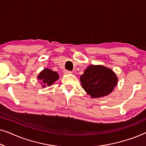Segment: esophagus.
<instances>
[{"mask_svg":"<svg viewBox=\"0 0 146 146\" xmlns=\"http://www.w3.org/2000/svg\"><path fill=\"white\" fill-rule=\"evenodd\" d=\"M72 72L70 71H69V70H64V74H71Z\"/></svg>","mask_w":146,"mask_h":146,"instance_id":"1","label":"esophagus"}]
</instances>
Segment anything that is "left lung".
<instances>
[{
  "label": "left lung",
  "mask_w": 146,
  "mask_h": 146,
  "mask_svg": "<svg viewBox=\"0 0 146 146\" xmlns=\"http://www.w3.org/2000/svg\"><path fill=\"white\" fill-rule=\"evenodd\" d=\"M82 88L92 98H101L113 90L117 77L110 68L102 65H90L80 76Z\"/></svg>",
  "instance_id": "8db88e82"
}]
</instances>
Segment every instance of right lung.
I'll return each instance as SVG.
<instances>
[{"mask_svg":"<svg viewBox=\"0 0 146 146\" xmlns=\"http://www.w3.org/2000/svg\"><path fill=\"white\" fill-rule=\"evenodd\" d=\"M43 88L50 86L59 79V75L56 72H54L50 69L45 68L41 71L37 76Z\"/></svg>","mask_w":146,"mask_h":146,"instance_id":"add662e5","label":"right lung"}]
</instances>
